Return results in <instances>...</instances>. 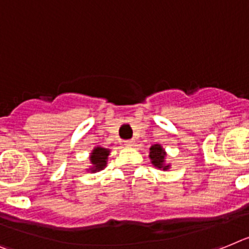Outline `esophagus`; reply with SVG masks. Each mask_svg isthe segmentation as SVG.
Wrapping results in <instances>:
<instances>
[{
	"mask_svg": "<svg viewBox=\"0 0 249 249\" xmlns=\"http://www.w3.org/2000/svg\"><path fill=\"white\" fill-rule=\"evenodd\" d=\"M125 145H126V147H134V145H135V141H134V139L126 141V142H125Z\"/></svg>",
	"mask_w": 249,
	"mask_h": 249,
	"instance_id": "1",
	"label": "esophagus"
}]
</instances>
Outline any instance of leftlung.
I'll list each match as a JSON object with an SVG mask.
<instances>
[{
    "label": "left lung",
    "mask_w": 249,
    "mask_h": 249,
    "mask_svg": "<svg viewBox=\"0 0 249 249\" xmlns=\"http://www.w3.org/2000/svg\"><path fill=\"white\" fill-rule=\"evenodd\" d=\"M166 157L167 153L166 150L160 144H154L149 148V158L150 162L154 167L160 168V170L167 171L171 167L170 163H166Z\"/></svg>",
    "instance_id": "left-lung-1"
}]
</instances>
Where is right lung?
I'll use <instances>...</instances> for the list:
<instances>
[{"instance_id":"obj_1","label":"right lung","mask_w":249,"mask_h":249,"mask_svg":"<svg viewBox=\"0 0 249 249\" xmlns=\"http://www.w3.org/2000/svg\"><path fill=\"white\" fill-rule=\"evenodd\" d=\"M108 154H110V149H107V148H93L92 152L89 153V163H91V167L87 171H89L91 173H95L104 170L107 166Z\"/></svg>"}]
</instances>
